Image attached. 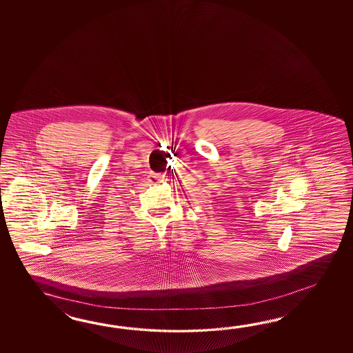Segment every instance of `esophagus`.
<instances>
[{"label": "esophagus", "mask_w": 353, "mask_h": 353, "mask_svg": "<svg viewBox=\"0 0 353 353\" xmlns=\"http://www.w3.org/2000/svg\"><path fill=\"white\" fill-rule=\"evenodd\" d=\"M149 178H150V181L152 184H161V183H164L166 181L165 174H158V173H151L149 175Z\"/></svg>", "instance_id": "1"}]
</instances>
